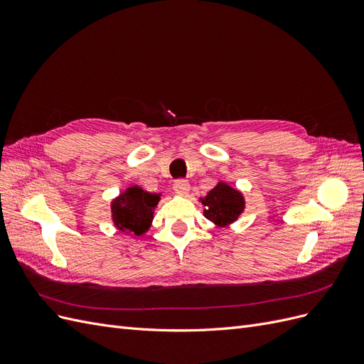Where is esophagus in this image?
<instances>
[{"label": "esophagus", "instance_id": "esophagus-1", "mask_svg": "<svg viewBox=\"0 0 364 364\" xmlns=\"http://www.w3.org/2000/svg\"><path fill=\"white\" fill-rule=\"evenodd\" d=\"M173 188L179 196H186L190 191V183H188V181H185V179H178L174 182Z\"/></svg>", "mask_w": 364, "mask_h": 364}]
</instances>
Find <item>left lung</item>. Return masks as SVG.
<instances>
[{
	"label": "left lung",
	"mask_w": 364,
	"mask_h": 364,
	"mask_svg": "<svg viewBox=\"0 0 364 364\" xmlns=\"http://www.w3.org/2000/svg\"><path fill=\"white\" fill-rule=\"evenodd\" d=\"M200 200L206 206L203 215L217 228L234 223L246 205L243 194L225 182H218Z\"/></svg>",
	"instance_id": "obj_1"
}]
</instances>
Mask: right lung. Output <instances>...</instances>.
<instances>
[{
  "instance_id": "right-lung-1",
  "label": "right lung",
  "mask_w": 364,
  "mask_h": 364,
  "mask_svg": "<svg viewBox=\"0 0 364 364\" xmlns=\"http://www.w3.org/2000/svg\"><path fill=\"white\" fill-rule=\"evenodd\" d=\"M161 200V194H151L138 185L129 186L112 200V222L126 234L144 235L151 226L153 213Z\"/></svg>"
}]
</instances>
